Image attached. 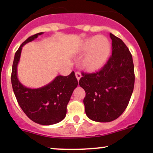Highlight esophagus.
I'll return each mask as SVG.
<instances>
[{"label": "esophagus", "mask_w": 153, "mask_h": 153, "mask_svg": "<svg viewBox=\"0 0 153 153\" xmlns=\"http://www.w3.org/2000/svg\"><path fill=\"white\" fill-rule=\"evenodd\" d=\"M75 76H76V78L78 79V81H79L80 78H81V74L79 72H75Z\"/></svg>", "instance_id": "1"}]
</instances>
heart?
Here are the masks:
<instances>
[{"instance_id":"b5f03b06","label":"heart","mask_w":153,"mask_h":153,"mask_svg":"<svg viewBox=\"0 0 153 153\" xmlns=\"http://www.w3.org/2000/svg\"><path fill=\"white\" fill-rule=\"evenodd\" d=\"M87 52L83 60V64L89 71L101 69L107 61L111 51L109 40L103 36H94L84 41L81 48Z\"/></svg>"}]
</instances>
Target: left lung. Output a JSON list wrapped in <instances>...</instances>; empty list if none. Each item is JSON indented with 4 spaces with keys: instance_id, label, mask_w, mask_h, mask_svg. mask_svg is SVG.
<instances>
[{
    "instance_id": "1",
    "label": "left lung",
    "mask_w": 153,
    "mask_h": 153,
    "mask_svg": "<svg viewBox=\"0 0 153 153\" xmlns=\"http://www.w3.org/2000/svg\"><path fill=\"white\" fill-rule=\"evenodd\" d=\"M112 55L101 69L84 73L79 85L85 90L86 115L98 122L117 119L126 109L133 92L135 73L132 57L121 39L109 34Z\"/></svg>"
}]
</instances>
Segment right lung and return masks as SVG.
Returning <instances> with one entry per match:
<instances>
[{
    "instance_id": "right-lung-1",
    "label": "right lung",
    "mask_w": 153,
    "mask_h": 153,
    "mask_svg": "<svg viewBox=\"0 0 153 153\" xmlns=\"http://www.w3.org/2000/svg\"><path fill=\"white\" fill-rule=\"evenodd\" d=\"M42 34L39 32L29 37L15 52L11 81L18 104L27 117L37 124L51 125L65 118L67 106L74 89L78 86V80L75 72H72L67 76L58 75L49 84L38 89L26 87L18 81L17 67L23 46Z\"/></svg>"
}]
</instances>
